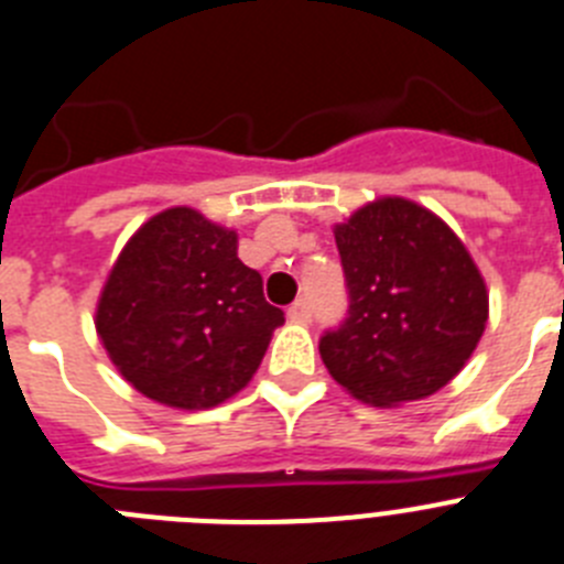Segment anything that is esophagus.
<instances>
[{
    "label": "esophagus",
    "mask_w": 564,
    "mask_h": 564,
    "mask_svg": "<svg viewBox=\"0 0 564 564\" xmlns=\"http://www.w3.org/2000/svg\"><path fill=\"white\" fill-rule=\"evenodd\" d=\"M288 316H291L293 322H311V302H307V299H296V302L288 307Z\"/></svg>",
    "instance_id": "esophagus-1"
}]
</instances>
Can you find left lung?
<instances>
[{
    "label": "left lung",
    "mask_w": 564,
    "mask_h": 564,
    "mask_svg": "<svg viewBox=\"0 0 564 564\" xmlns=\"http://www.w3.org/2000/svg\"><path fill=\"white\" fill-rule=\"evenodd\" d=\"M350 307L318 341L352 398L398 406L435 395L463 370L488 322L475 259L430 208L381 197L336 226Z\"/></svg>",
    "instance_id": "1"
}]
</instances>
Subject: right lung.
<instances>
[{
  "label": "right lung",
  "instance_id": "right-lung-1",
  "mask_svg": "<svg viewBox=\"0 0 564 564\" xmlns=\"http://www.w3.org/2000/svg\"><path fill=\"white\" fill-rule=\"evenodd\" d=\"M285 313L237 257V231L177 206L154 214L115 259L96 311L104 350L134 390L208 410L253 378Z\"/></svg>",
  "mask_w": 564,
  "mask_h": 564
}]
</instances>
